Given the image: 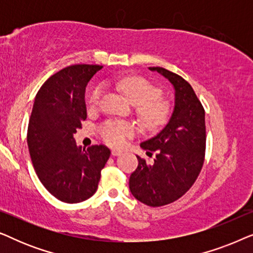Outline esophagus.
<instances>
[{
  "label": "esophagus",
  "mask_w": 253,
  "mask_h": 253,
  "mask_svg": "<svg viewBox=\"0 0 253 253\" xmlns=\"http://www.w3.org/2000/svg\"><path fill=\"white\" fill-rule=\"evenodd\" d=\"M121 154H122V151H120V150H113L112 151L113 157H117V155H121Z\"/></svg>",
  "instance_id": "obj_1"
}]
</instances>
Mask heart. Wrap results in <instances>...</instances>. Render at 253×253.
<instances>
[{"label": "heart", "mask_w": 253, "mask_h": 253, "mask_svg": "<svg viewBox=\"0 0 253 253\" xmlns=\"http://www.w3.org/2000/svg\"><path fill=\"white\" fill-rule=\"evenodd\" d=\"M117 87L137 105V114L148 129H157L167 121L170 106L161 98V89L140 76H129L116 83ZM103 93L102 86H96L88 96L89 106L99 105ZM100 137L110 146H122L127 138L136 133V126L126 121H107L99 126Z\"/></svg>", "instance_id": "1"}]
</instances>
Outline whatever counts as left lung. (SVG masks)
I'll list each match as a JSON object with an SVG mask.
<instances>
[{
    "label": "left lung",
    "mask_w": 253,
    "mask_h": 253,
    "mask_svg": "<svg viewBox=\"0 0 253 253\" xmlns=\"http://www.w3.org/2000/svg\"><path fill=\"white\" fill-rule=\"evenodd\" d=\"M175 87V108L167 126L140 146L155 159L137 157L130 176V191L145 205L159 207L176 202L195 184L205 161V109L185 79L160 67H150Z\"/></svg>",
    "instance_id": "8db88e82"
}]
</instances>
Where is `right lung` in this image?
Masks as SVG:
<instances>
[{"mask_svg": "<svg viewBox=\"0 0 253 253\" xmlns=\"http://www.w3.org/2000/svg\"><path fill=\"white\" fill-rule=\"evenodd\" d=\"M102 67L75 64L50 76L37 93L27 127V146L40 182L61 202L94 195L110 157L105 145L77 147L74 133L86 120L85 87Z\"/></svg>", "mask_w": 253, "mask_h": 253, "instance_id": "right-lung-1", "label": "right lung"}]
</instances>
